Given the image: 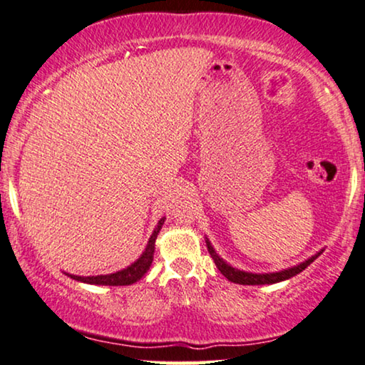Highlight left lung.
Instances as JSON below:
<instances>
[{"instance_id":"left-lung-1","label":"left lung","mask_w":365,"mask_h":365,"mask_svg":"<svg viewBox=\"0 0 365 365\" xmlns=\"http://www.w3.org/2000/svg\"><path fill=\"white\" fill-rule=\"evenodd\" d=\"M207 248L210 251V255H212L215 264H217V268L220 269V273H222L225 278H227L228 281H232V283H236V284H251V286H255V284H274V283H279V281L289 279V278H292V276H296L297 273H301L302 269H306L307 266H309L312 261H314L317 256L321 255V251H319V253L312 256V258L306 259L304 263L292 266V268H287V269H283V271H278V273L256 274V273H246V271L235 269L233 266L225 263V261L217 255V251L213 250V246L208 240H207Z\"/></svg>"}]
</instances>
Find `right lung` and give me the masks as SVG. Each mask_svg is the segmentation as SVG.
<instances>
[{"instance_id":"obj_1","label":"right lung","mask_w":365,"mask_h":365,"mask_svg":"<svg viewBox=\"0 0 365 365\" xmlns=\"http://www.w3.org/2000/svg\"><path fill=\"white\" fill-rule=\"evenodd\" d=\"M163 222H165V218H162L155 227V230H153L150 240H148V243L145 246V251H143L140 258H138L135 263L127 266L125 269H120L112 274H99V276L68 274V276H71V278L76 281H81V283L99 284V286H129V284L137 283V281L147 273L148 268H150L153 261V251H155V240H157L158 232H160Z\"/></svg>"}]
</instances>
